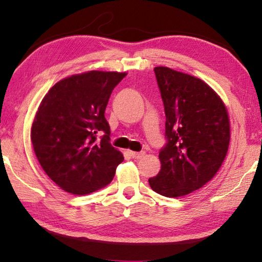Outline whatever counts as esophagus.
I'll return each mask as SVG.
<instances>
[{"instance_id": "34e87169", "label": "esophagus", "mask_w": 262, "mask_h": 262, "mask_svg": "<svg viewBox=\"0 0 262 262\" xmlns=\"http://www.w3.org/2000/svg\"><path fill=\"white\" fill-rule=\"evenodd\" d=\"M129 155H130V157H132V158H134V159H140V158H142L143 156L145 155V152H144V151H142V152L129 151Z\"/></svg>"}]
</instances>
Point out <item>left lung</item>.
Wrapping results in <instances>:
<instances>
[{"label":"left lung","mask_w":262,"mask_h":262,"mask_svg":"<svg viewBox=\"0 0 262 262\" xmlns=\"http://www.w3.org/2000/svg\"><path fill=\"white\" fill-rule=\"evenodd\" d=\"M166 114L167 143L159 152L161 169L148 179L153 191L184 196L211 181L227 155L230 127L224 102L196 77L156 67Z\"/></svg>","instance_id":"1"}]
</instances>
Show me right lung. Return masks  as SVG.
<instances>
[{
	"mask_svg": "<svg viewBox=\"0 0 262 262\" xmlns=\"http://www.w3.org/2000/svg\"><path fill=\"white\" fill-rule=\"evenodd\" d=\"M126 73L92 70L56 83L39 104L30 130L39 165L63 191L85 195L106 186L124 161L111 145L107 101ZM102 134L100 139L97 135Z\"/></svg>",
	"mask_w": 262,
	"mask_h": 262,
	"instance_id": "obj_1",
	"label": "right lung"
}]
</instances>
